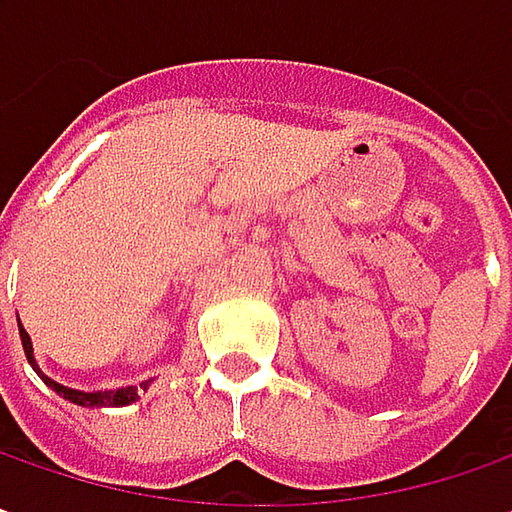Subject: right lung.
<instances>
[{"label": "right lung", "mask_w": 512, "mask_h": 512, "mask_svg": "<svg viewBox=\"0 0 512 512\" xmlns=\"http://www.w3.org/2000/svg\"><path fill=\"white\" fill-rule=\"evenodd\" d=\"M19 334H22V345H25V354L27 362L33 365V371L42 377L47 388H53L59 397H64L67 402H73V405H81V408H124V405H133L135 399H138V388L133 385H127V388H115V391H76V388H67L62 382H56V379H50L36 365V357H33V343H30V334H27L22 323H19ZM144 388H147V382H144Z\"/></svg>", "instance_id": "right-lung-1"}]
</instances>
